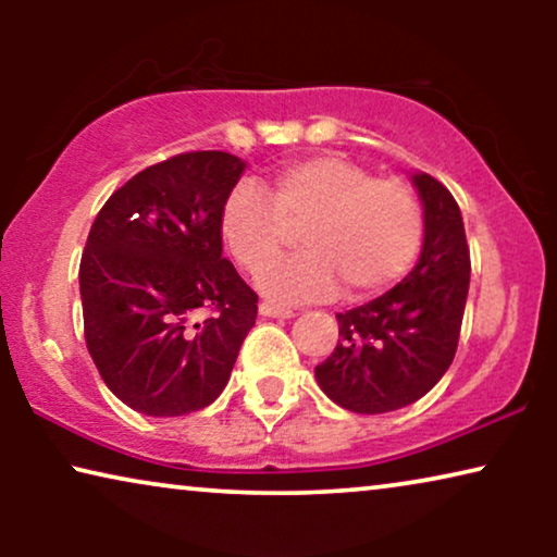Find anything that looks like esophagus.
<instances>
[{
	"label": "esophagus",
	"instance_id": "1",
	"mask_svg": "<svg viewBox=\"0 0 557 557\" xmlns=\"http://www.w3.org/2000/svg\"><path fill=\"white\" fill-rule=\"evenodd\" d=\"M258 311H261L263 317H281V319H292L294 311L281 307V304H273V301H261V307H258Z\"/></svg>",
	"mask_w": 557,
	"mask_h": 557
}]
</instances>
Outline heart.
Instances as JSON below:
<instances>
[{
	"instance_id": "b5f03b06",
	"label": "heart",
	"mask_w": 557,
	"mask_h": 557,
	"mask_svg": "<svg viewBox=\"0 0 557 557\" xmlns=\"http://www.w3.org/2000/svg\"><path fill=\"white\" fill-rule=\"evenodd\" d=\"M301 227L304 253L281 263L263 288L281 301L347 299L387 292L423 246V210L406 182L377 180L352 159L317 154L281 164L269 195L240 182L220 210V235L243 269L261 276Z\"/></svg>"
}]
</instances>
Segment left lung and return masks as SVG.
<instances>
[{
	"label": "left lung",
	"mask_w": 557,
	"mask_h": 557,
	"mask_svg": "<svg viewBox=\"0 0 557 557\" xmlns=\"http://www.w3.org/2000/svg\"><path fill=\"white\" fill-rule=\"evenodd\" d=\"M423 200V250L391 292L337 314L339 339L314 375L337 406L387 413L423 398L459 347L471 258L461 210L431 174H413Z\"/></svg>",
	"instance_id": "left-lung-1"
}]
</instances>
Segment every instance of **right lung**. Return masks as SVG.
<instances>
[{"mask_svg":"<svg viewBox=\"0 0 557 557\" xmlns=\"http://www.w3.org/2000/svg\"><path fill=\"white\" fill-rule=\"evenodd\" d=\"M243 170L227 151L174 154L134 174L90 225L78 271L86 347L109 391L144 416L210 406L256 324L258 294L220 235Z\"/></svg>","mask_w":557,"mask_h":557,"instance_id":"1","label":"right lung"}]
</instances>
